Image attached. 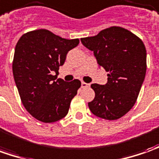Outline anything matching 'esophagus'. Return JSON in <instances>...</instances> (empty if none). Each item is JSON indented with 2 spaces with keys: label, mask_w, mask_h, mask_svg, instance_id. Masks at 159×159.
I'll list each match as a JSON object with an SVG mask.
<instances>
[{
  "label": "esophagus",
  "mask_w": 159,
  "mask_h": 159,
  "mask_svg": "<svg viewBox=\"0 0 159 159\" xmlns=\"http://www.w3.org/2000/svg\"><path fill=\"white\" fill-rule=\"evenodd\" d=\"M81 87H82L83 89L88 88V87H89V84H86V83H84V82H82V84H81Z\"/></svg>",
  "instance_id": "obj_1"
}]
</instances>
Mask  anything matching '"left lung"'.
Instances as JSON below:
<instances>
[{
	"mask_svg": "<svg viewBox=\"0 0 159 159\" xmlns=\"http://www.w3.org/2000/svg\"><path fill=\"white\" fill-rule=\"evenodd\" d=\"M81 42L109 73L105 85H90L95 98L89 108L98 117L116 120L129 111L139 97L146 73L145 46L136 34L116 26Z\"/></svg>",
	"mask_w": 159,
	"mask_h": 159,
	"instance_id": "left-lung-1",
	"label": "left lung"
}]
</instances>
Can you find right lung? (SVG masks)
Wrapping results in <instances>:
<instances>
[{
	"instance_id": "add662e5",
	"label": "right lung",
	"mask_w": 159,
	"mask_h": 159,
	"mask_svg": "<svg viewBox=\"0 0 159 159\" xmlns=\"http://www.w3.org/2000/svg\"><path fill=\"white\" fill-rule=\"evenodd\" d=\"M78 44V39L61 38L47 30L28 32L17 42L13 75L22 104L37 120L54 123L68 114L81 82L57 78L68 52Z\"/></svg>"
}]
</instances>
